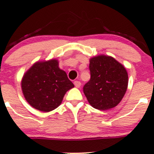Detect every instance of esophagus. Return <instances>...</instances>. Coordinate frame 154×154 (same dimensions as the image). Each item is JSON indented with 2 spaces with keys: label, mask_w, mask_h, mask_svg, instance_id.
<instances>
[{
  "label": "esophagus",
  "mask_w": 154,
  "mask_h": 154,
  "mask_svg": "<svg viewBox=\"0 0 154 154\" xmlns=\"http://www.w3.org/2000/svg\"><path fill=\"white\" fill-rule=\"evenodd\" d=\"M74 85H75L76 88H80V85H81V82H80V81H77V80L74 81Z\"/></svg>",
  "instance_id": "obj_1"
}]
</instances>
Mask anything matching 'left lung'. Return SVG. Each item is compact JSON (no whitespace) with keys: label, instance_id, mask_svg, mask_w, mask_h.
Instances as JSON below:
<instances>
[{"label":"left lung","instance_id":"1","mask_svg":"<svg viewBox=\"0 0 154 154\" xmlns=\"http://www.w3.org/2000/svg\"><path fill=\"white\" fill-rule=\"evenodd\" d=\"M90 80L83 92L89 104L98 110L114 108L128 88V75L125 68L113 57L100 54L89 60Z\"/></svg>","mask_w":154,"mask_h":154}]
</instances>
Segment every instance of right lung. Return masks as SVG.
<instances>
[{"label": "right lung", "instance_id": "right-lung-1", "mask_svg": "<svg viewBox=\"0 0 154 154\" xmlns=\"http://www.w3.org/2000/svg\"><path fill=\"white\" fill-rule=\"evenodd\" d=\"M74 87L57 59L35 63L21 80L24 98L32 108L43 112L57 108L66 92Z\"/></svg>", "mask_w": 154, "mask_h": 154}]
</instances>
